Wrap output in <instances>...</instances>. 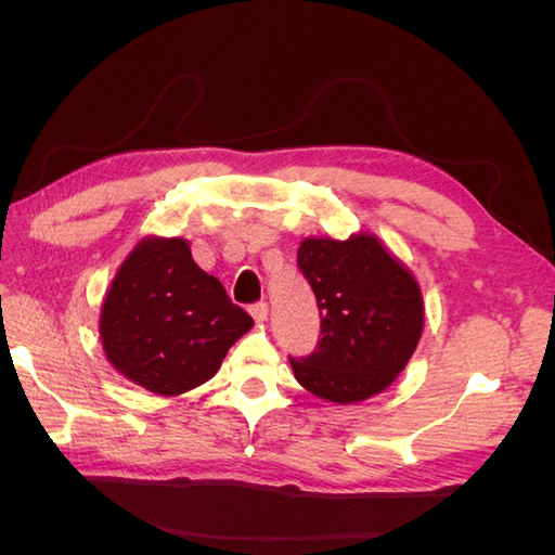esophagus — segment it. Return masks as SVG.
<instances>
[{
	"mask_svg": "<svg viewBox=\"0 0 555 555\" xmlns=\"http://www.w3.org/2000/svg\"><path fill=\"white\" fill-rule=\"evenodd\" d=\"M249 314L255 317L257 324H261V322H266V317H268V306L266 304H255L249 308Z\"/></svg>",
	"mask_w": 555,
	"mask_h": 555,
	"instance_id": "1",
	"label": "esophagus"
}]
</instances>
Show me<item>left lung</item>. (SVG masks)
I'll return each mask as SVG.
<instances>
[{"mask_svg":"<svg viewBox=\"0 0 555 555\" xmlns=\"http://www.w3.org/2000/svg\"><path fill=\"white\" fill-rule=\"evenodd\" d=\"M298 268L317 298L322 340L310 357L292 359L296 382L335 405L389 389L424 333L414 273L371 231L300 241Z\"/></svg>","mask_w":555,"mask_h":555,"instance_id":"left-lung-1","label":"left lung"}]
</instances>
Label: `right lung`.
I'll list each match as a JSON object with an SVG mask.
<instances>
[{
    "label": "right lung",
    "mask_w": 555,
    "mask_h": 555,
    "mask_svg": "<svg viewBox=\"0 0 555 555\" xmlns=\"http://www.w3.org/2000/svg\"><path fill=\"white\" fill-rule=\"evenodd\" d=\"M255 326L222 282L201 271L190 241L145 236L117 268L99 338L117 373L157 396L206 384L231 345Z\"/></svg>",
    "instance_id": "1"
}]
</instances>
